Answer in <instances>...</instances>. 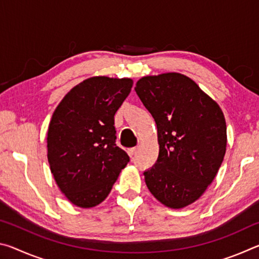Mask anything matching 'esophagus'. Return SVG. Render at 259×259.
Wrapping results in <instances>:
<instances>
[{
  "label": "esophagus",
  "mask_w": 259,
  "mask_h": 259,
  "mask_svg": "<svg viewBox=\"0 0 259 259\" xmlns=\"http://www.w3.org/2000/svg\"><path fill=\"white\" fill-rule=\"evenodd\" d=\"M136 152H137V147H133V148H130L129 150V155L133 157L135 154H136Z\"/></svg>",
  "instance_id": "obj_1"
}]
</instances>
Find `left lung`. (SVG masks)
<instances>
[{
	"mask_svg": "<svg viewBox=\"0 0 259 259\" xmlns=\"http://www.w3.org/2000/svg\"><path fill=\"white\" fill-rule=\"evenodd\" d=\"M135 90L157 128L159 157L144 172L148 190L165 207H187L205 192L224 160V114L181 73L144 76Z\"/></svg>",
	"mask_w": 259,
	"mask_h": 259,
	"instance_id": "obj_1",
	"label": "left lung"
}]
</instances>
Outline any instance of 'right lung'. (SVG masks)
<instances>
[{"label": "right lung", "mask_w": 259, "mask_h": 259, "mask_svg": "<svg viewBox=\"0 0 259 259\" xmlns=\"http://www.w3.org/2000/svg\"><path fill=\"white\" fill-rule=\"evenodd\" d=\"M133 84L131 78L89 77L69 90L52 114L48 161L59 190L77 207L102 203L130 160L115 144L114 115Z\"/></svg>", "instance_id": "right-lung-1"}]
</instances>
